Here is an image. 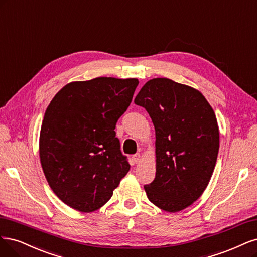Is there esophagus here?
<instances>
[{"mask_svg":"<svg viewBox=\"0 0 257 257\" xmlns=\"http://www.w3.org/2000/svg\"><path fill=\"white\" fill-rule=\"evenodd\" d=\"M140 159H141V155L139 153H137V154L132 156V160H134L135 163H138L140 161Z\"/></svg>","mask_w":257,"mask_h":257,"instance_id":"obj_1","label":"esophagus"}]
</instances>
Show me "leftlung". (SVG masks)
Instances as JSON below:
<instances>
[{"label": "left lung", "instance_id": "obj_1", "mask_svg": "<svg viewBox=\"0 0 257 257\" xmlns=\"http://www.w3.org/2000/svg\"><path fill=\"white\" fill-rule=\"evenodd\" d=\"M150 114L156 131V177L145 185L159 208L180 211L205 191L216 167L219 127L198 90L167 78L146 82L135 99Z\"/></svg>", "mask_w": 257, "mask_h": 257}]
</instances>
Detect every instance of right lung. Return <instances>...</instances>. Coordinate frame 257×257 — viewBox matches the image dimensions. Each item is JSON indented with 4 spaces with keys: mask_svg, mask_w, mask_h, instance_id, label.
Wrapping results in <instances>:
<instances>
[{
    "mask_svg": "<svg viewBox=\"0 0 257 257\" xmlns=\"http://www.w3.org/2000/svg\"><path fill=\"white\" fill-rule=\"evenodd\" d=\"M138 79L72 82L47 107L39 138L49 186L71 208H100L130 170L115 127L131 103Z\"/></svg>",
    "mask_w": 257,
    "mask_h": 257,
    "instance_id": "right-lung-1",
    "label": "right lung"
}]
</instances>
